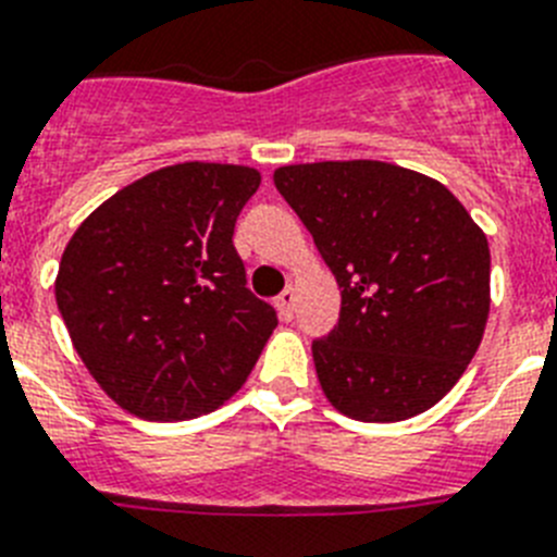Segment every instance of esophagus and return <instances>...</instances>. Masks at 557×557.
<instances>
[{"label": "esophagus", "mask_w": 557, "mask_h": 557, "mask_svg": "<svg viewBox=\"0 0 557 557\" xmlns=\"http://www.w3.org/2000/svg\"><path fill=\"white\" fill-rule=\"evenodd\" d=\"M294 302H297V294H294V288H286V292L280 294L277 300H274V306H277L280 317H283V320H286V322L294 317Z\"/></svg>", "instance_id": "34e87169"}]
</instances>
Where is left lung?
<instances>
[{"mask_svg":"<svg viewBox=\"0 0 557 557\" xmlns=\"http://www.w3.org/2000/svg\"><path fill=\"white\" fill-rule=\"evenodd\" d=\"M274 186L343 292L339 322L311 345L322 394L359 422L433 408L487 325L484 232L447 186L396 163H294Z\"/></svg>","mask_w":557,"mask_h":557,"instance_id":"left-lung-1","label":"left lung"}]
</instances>
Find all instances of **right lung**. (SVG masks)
<instances>
[{"instance_id": "add662e5", "label": "right lung", "mask_w": 557, "mask_h": 557, "mask_svg": "<svg viewBox=\"0 0 557 557\" xmlns=\"http://www.w3.org/2000/svg\"><path fill=\"white\" fill-rule=\"evenodd\" d=\"M260 172L175 163L124 186L76 228L55 302L115 405L149 422L209 413L255 368L277 314L246 288L232 235Z\"/></svg>"}]
</instances>
